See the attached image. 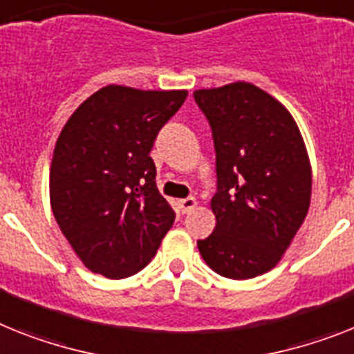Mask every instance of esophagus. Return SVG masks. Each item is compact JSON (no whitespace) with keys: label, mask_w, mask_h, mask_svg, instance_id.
I'll use <instances>...</instances> for the list:
<instances>
[{"label":"esophagus","mask_w":354,"mask_h":354,"mask_svg":"<svg viewBox=\"0 0 354 354\" xmlns=\"http://www.w3.org/2000/svg\"><path fill=\"white\" fill-rule=\"evenodd\" d=\"M178 205H180V210H182L183 214H187V212H191L198 203H196L194 198H183V200L178 201Z\"/></svg>","instance_id":"1"}]
</instances>
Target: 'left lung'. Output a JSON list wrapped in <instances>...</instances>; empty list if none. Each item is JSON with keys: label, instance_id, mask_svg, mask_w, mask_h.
Masks as SVG:
<instances>
[{"label": "left lung", "instance_id": "obj_1", "mask_svg": "<svg viewBox=\"0 0 354 354\" xmlns=\"http://www.w3.org/2000/svg\"><path fill=\"white\" fill-rule=\"evenodd\" d=\"M194 100L212 129L218 176L216 227L198 248L223 277H257L281 261L310 209L304 140L283 104L250 82L198 90Z\"/></svg>", "mask_w": 354, "mask_h": 354}]
</instances>
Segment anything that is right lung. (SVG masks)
Wrapping results in <instances>:
<instances>
[{
	"instance_id": "right-lung-1",
	"label": "right lung",
	"mask_w": 354,
	"mask_h": 354,
	"mask_svg": "<svg viewBox=\"0 0 354 354\" xmlns=\"http://www.w3.org/2000/svg\"><path fill=\"white\" fill-rule=\"evenodd\" d=\"M185 99V90L109 84L62 127L50 203L61 232L93 273L124 279L140 272L172 227L176 214L158 192L149 153Z\"/></svg>"
}]
</instances>
